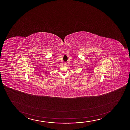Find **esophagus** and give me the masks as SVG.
<instances>
[{
  "label": "esophagus",
  "instance_id": "34e87169",
  "mask_svg": "<svg viewBox=\"0 0 130 130\" xmlns=\"http://www.w3.org/2000/svg\"><path fill=\"white\" fill-rule=\"evenodd\" d=\"M64 66H66L67 64V62H64Z\"/></svg>",
  "mask_w": 130,
  "mask_h": 130
}]
</instances>
